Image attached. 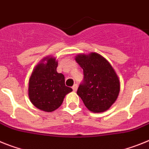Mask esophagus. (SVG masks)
Returning <instances> with one entry per match:
<instances>
[{
    "label": "esophagus",
    "mask_w": 149,
    "mask_h": 149,
    "mask_svg": "<svg viewBox=\"0 0 149 149\" xmlns=\"http://www.w3.org/2000/svg\"><path fill=\"white\" fill-rule=\"evenodd\" d=\"M77 88H78V85H77V84H74L73 86V90L74 91H76L77 90Z\"/></svg>",
    "instance_id": "obj_1"
}]
</instances>
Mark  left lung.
Listing matches in <instances>:
<instances>
[{"label":"left lung","mask_w":149,"mask_h":149,"mask_svg":"<svg viewBox=\"0 0 149 149\" xmlns=\"http://www.w3.org/2000/svg\"><path fill=\"white\" fill-rule=\"evenodd\" d=\"M75 60L83 69L84 82L77 90L89 111L108 110L120 92V80L110 63L96 52L78 54Z\"/></svg>","instance_id":"obj_1"}]
</instances>
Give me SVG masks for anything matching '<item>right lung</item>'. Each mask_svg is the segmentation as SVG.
Instances as JSON below:
<instances>
[{
  "mask_svg": "<svg viewBox=\"0 0 149 149\" xmlns=\"http://www.w3.org/2000/svg\"><path fill=\"white\" fill-rule=\"evenodd\" d=\"M58 61L49 55L33 68L28 82V97L34 107L44 112H53L61 107L73 89L65 85L64 76L57 72Z\"/></svg>",
  "mask_w": 149,
  "mask_h": 149,
  "instance_id": "add662e5",
  "label": "right lung"
}]
</instances>
